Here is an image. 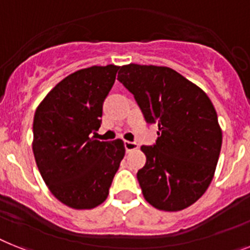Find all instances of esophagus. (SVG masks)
I'll return each instance as SVG.
<instances>
[{
	"label": "esophagus",
	"mask_w": 250,
	"mask_h": 250,
	"mask_svg": "<svg viewBox=\"0 0 250 250\" xmlns=\"http://www.w3.org/2000/svg\"><path fill=\"white\" fill-rule=\"evenodd\" d=\"M138 146L136 142H131V141H125V151L128 152V151H132V150H136Z\"/></svg>",
	"instance_id": "34e87169"
}]
</instances>
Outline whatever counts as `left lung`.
I'll return each instance as SVG.
<instances>
[{
    "label": "left lung",
    "mask_w": 250,
    "mask_h": 250,
    "mask_svg": "<svg viewBox=\"0 0 250 250\" xmlns=\"http://www.w3.org/2000/svg\"><path fill=\"white\" fill-rule=\"evenodd\" d=\"M119 83L133 94L156 144L141 146L146 164L137 173L145 200L157 209L180 211L206 192L222 144L217 113L202 89L169 67L127 64Z\"/></svg>",
    "instance_id": "left-lung-1"
}]
</instances>
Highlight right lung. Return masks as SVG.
Wrapping results in <instances>:
<instances>
[{
  "label": "right lung",
  "mask_w": 250,
  "mask_h": 250,
  "mask_svg": "<svg viewBox=\"0 0 250 250\" xmlns=\"http://www.w3.org/2000/svg\"><path fill=\"white\" fill-rule=\"evenodd\" d=\"M118 70L108 64L71 73L35 112L33 152L38 169L52 194L71 208L89 209L104 202L125 157L122 140L95 137L103 103Z\"/></svg>",
  "instance_id": "add662e5"
}]
</instances>
